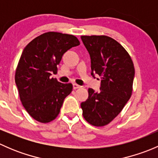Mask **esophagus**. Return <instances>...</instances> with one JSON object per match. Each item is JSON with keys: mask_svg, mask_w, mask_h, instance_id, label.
<instances>
[{"mask_svg": "<svg viewBox=\"0 0 158 158\" xmlns=\"http://www.w3.org/2000/svg\"><path fill=\"white\" fill-rule=\"evenodd\" d=\"M73 89H79V88H80V85H77V84H76V83H73Z\"/></svg>", "mask_w": 158, "mask_h": 158, "instance_id": "1", "label": "esophagus"}]
</instances>
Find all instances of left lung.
I'll list each match as a JSON object with an SVG mask.
<instances>
[{
    "label": "left lung",
    "instance_id": "8db88e82",
    "mask_svg": "<svg viewBox=\"0 0 158 158\" xmlns=\"http://www.w3.org/2000/svg\"><path fill=\"white\" fill-rule=\"evenodd\" d=\"M91 58L92 76L102 78L100 92L89 89V98L81 103L83 117L94 126L110 123L131 95L135 67L119 43L107 36H82Z\"/></svg>",
    "mask_w": 158,
    "mask_h": 158
}]
</instances>
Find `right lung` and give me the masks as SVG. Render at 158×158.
Instances as JSON below:
<instances>
[{
  "label": "right lung",
  "mask_w": 158,
  "mask_h": 158,
  "mask_svg": "<svg viewBox=\"0 0 158 158\" xmlns=\"http://www.w3.org/2000/svg\"><path fill=\"white\" fill-rule=\"evenodd\" d=\"M80 44L73 35L48 32L33 39L23 49L15 73V82L24 109L35 120L47 123L60 113L73 91L71 83L51 78L63 54Z\"/></svg>",
  "instance_id": "add662e5"
}]
</instances>
